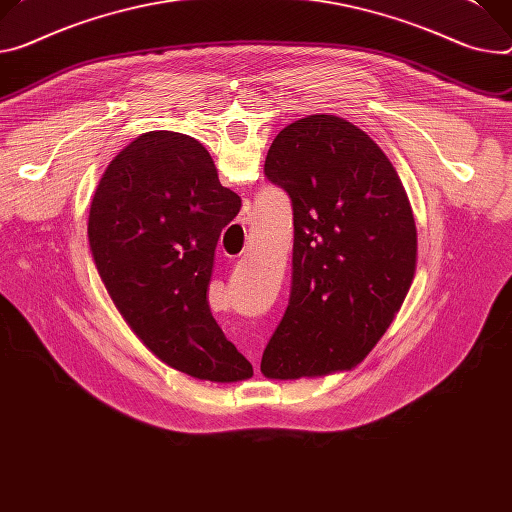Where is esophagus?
<instances>
[{
	"label": "esophagus",
	"mask_w": 512,
	"mask_h": 512,
	"mask_svg": "<svg viewBox=\"0 0 512 512\" xmlns=\"http://www.w3.org/2000/svg\"><path fill=\"white\" fill-rule=\"evenodd\" d=\"M249 220H251V214H249V210H245V212L241 214V224L245 226V224H249ZM249 357H253V361H255L257 355H255V353H249Z\"/></svg>",
	"instance_id": "34e87169"
}]
</instances>
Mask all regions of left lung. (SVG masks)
<instances>
[{"mask_svg":"<svg viewBox=\"0 0 512 512\" xmlns=\"http://www.w3.org/2000/svg\"><path fill=\"white\" fill-rule=\"evenodd\" d=\"M265 175L294 210L292 294L269 339V380L349 371L384 337L416 273V224L402 179L374 138L335 114L288 124Z\"/></svg>","mask_w":512,"mask_h":512,"instance_id":"1","label":"left lung"}]
</instances>
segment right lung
<instances>
[{"instance_id":"right-lung-1","label":"right lung","mask_w":512,"mask_h":512,"mask_svg":"<svg viewBox=\"0 0 512 512\" xmlns=\"http://www.w3.org/2000/svg\"><path fill=\"white\" fill-rule=\"evenodd\" d=\"M239 210L200 141L151 130L106 167L87 220L91 257L130 331L169 367L214 384L253 376L206 300L220 232Z\"/></svg>"}]
</instances>
